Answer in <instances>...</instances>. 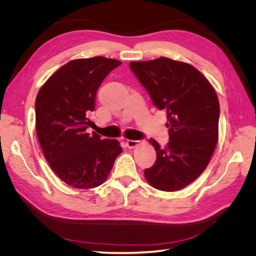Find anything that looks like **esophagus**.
<instances>
[{
	"label": "esophagus",
	"mask_w": 256,
	"mask_h": 256,
	"mask_svg": "<svg viewBox=\"0 0 256 256\" xmlns=\"http://www.w3.org/2000/svg\"><path fill=\"white\" fill-rule=\"evenodd\" d=\"M138 143H140V141H136V140H127V142H126L129 148H134L136 146L138 145Z\"/></svg>",
	"instance_id": "1"
}]
</instances>
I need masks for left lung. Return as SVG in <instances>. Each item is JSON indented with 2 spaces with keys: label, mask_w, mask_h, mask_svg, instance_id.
Wrapping results in <instances>:
<instances>
[{
  "label": "left lung",
  "mask_w": 256,
  "mask_h": 256,
  "mask_svg": "<svg viewBox=\"0 0 256 256\" xmlns=\"http://www.w3.org/2000/svg\"><path fill=\"white\" fill-rule=\"evenodd\" d=\"M129 66L152 104L166 112L170 142L162 148L150 138L157 159L144 176L154 189L180 190L204 172L218 143V96L210 82L184 62L162 56Z\"/></svg>",
  "instance_id": "left-lung-1"
}]
</instances>
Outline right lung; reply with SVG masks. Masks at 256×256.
Masks as SVG:
<instances>
[{
	"label": "right lung",
	"mask_w": 256,
	"mask_h": 256,
	"mask_svg": "<svg viewBox=\"0 0 256 256\" xmlns=\"http://www.w3.org/2000/svg\"><path fill=\"white\" fill-rule=\"evenodd\" d=\"M120 60L95 56L68 62L38 92L35 102L38 141L52 171L76 189L98 187L109 176L122 148L118 140L100 138L92 122L96 92Z\"/></svg>",
	"instance_id": "add662e5"
}]
</instances>
